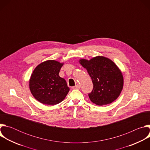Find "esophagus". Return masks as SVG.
Masks as SVG:
<instances>
[{
	"mask_svg": "<svg viewBox=\"0 0 150 150\" xmlns=\"http://www.w3.org/2000/svg\"><path fill=\"white\" fill-rule=\"evenodd\" d=\"M72 89H73V90H75V89L79 90V89H80V85H78V84H77V85H75V86H74V87H72Z\"/></svg>",
	"mask_w": 150,
	"mask_h": 150,
	"instance_id": "1",
	"label": "esophagus"
}]
</instances>
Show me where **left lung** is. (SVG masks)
I'll use <instances>...</instances> for the list:
<instances>
[{
  "instance_id": "1",
  "label": "left lung",
  "mask_w": 150,
  "mask_h": 150,
  "mask_svg": "<svg viewBox=\"0 0 150 150\" xmlns=\"http://www.w3.org/2000/svg\"><path fill=\"white\" fill-rule=\"evenodd\" d=\"M79 63L87 69L92 79L93 89L88 96L93 103L103 105L117 99L123 87V78L112 60L103 56H97L90 60L81 59Z\"/></svg>"
}]
</instances>
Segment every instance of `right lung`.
<instances>
[{
  "label": "right lung",
  "mask_w": 150,
  "mask_h": 150,
  "mask_svg": "<svg viewBox=\"0 0 150 150\" xmlns=\"http://www.w3.org/2000/svg\"><path fill=\"white\" fill-rule=\"evenodd\" d=\"M63 63L49 60L40 63L34 70L30 79V90L41 103L55 105L63 100L69 88L65 79L59 74Z\"/></svg>",
  "instance_id": "1"
}]
</instances>
